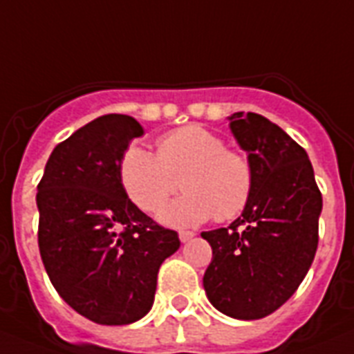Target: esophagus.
<instances>
[{
  "label": "esophagus",
  "instance_id": "1",
  "mask_svg": "<svg viewBox=\"0 0 354 354\" xmlns=\"http://www.w3.org/2000/svg\"><path fill=\"white\" fill-rule=\"evenodd\" d=\"M194 236H196L194 232H185V230H183V232H180V241H181V242L192 241Z\"/></svg>",
  "mask_w": 354,
  "mask_h": 354
}]
</instances>
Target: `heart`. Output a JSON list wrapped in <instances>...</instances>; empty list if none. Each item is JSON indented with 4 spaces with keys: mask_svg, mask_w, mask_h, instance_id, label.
I'll use <instances>...</instances> for the list:
<instances>
[{
    "mask_svg": "<svg viewBox=\"0 0 354 354\" xmlns=\"http://www.w3.org/2000/svg\"><path fill=\"white\" fill-rule=\"evenodd\" d=\"M126 194L144 212H158L183 187V194L162 210L169 226H196L215 215L235 219L250 203L254 187L251 160L228 149L214 131L183 126L156 140V155L131 144L121 158Z\"/></svg>",
    "mask_w": 354,
    "mask_h": 354,
    "instance_id": "1",
    "label": "heart"
}]
</instances>
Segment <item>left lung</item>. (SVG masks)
<instances>
[{
    "instance_id": "left-lung-1",
    "label": "left lung",
    "mask_w": 354,
    "mask_h": 354,
    "mask_svg": "<svg viewBox=\"0 0 354 354\" xmlns=\"http://www.w3.org/2000/svg\"><path fill=\"white\" fill-rule=\"evenodd\" d=\"M228 119L253 164L254 187L239 219L201 233L212 245L203 287L219 312L254 321L305 279L317 251L322 196L306 151L278 124L253 112Z\"/></svg>"
}]
</instances>
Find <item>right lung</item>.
Returning a JSON list of instances; mask_svg holds the SVG:
<instances>
[{
    "label": "right lung",
    "instance_id": "1",
    "mask_svg": "<svg viewBox=\"0 0 354 354\" xmlns=\"http://www.w3.org/2000/svg\"><path fill=\"white\" fill-rule=\"evenodd\" d=\"M144 133L109 113L58 144L37 185L39 251L64 301L88 321L131 324L153 306L156 276L180 239L135 207L121 181L128 144Z\"/></svg>",
    "mask_w": 354,
    "mask_h": 354
}]
</instances>
